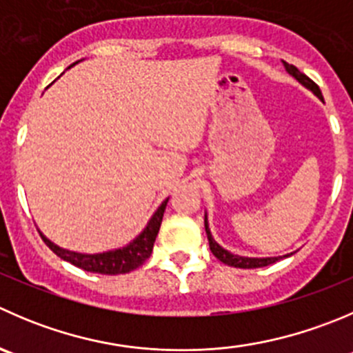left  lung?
I'll return each instance as SVG.
<instances>
[{"mask_svg":"<svg viewBox=\"0 0 353 353\" xmlns=\"http://www.w3.org/2000/svg\"><path fill=\"white\" fill-rule=\"evenodd\" d=\"M283 65H285L286 70L290 72V74L293 75V77L296 79L299 82H302L305 88H309L310 91H312L316 97H319L321 100H323V93H321L319 85L316 84V82L312 81L310 77H307L305 74H302V72L299 70V68L295 67V65L288 63V61H283ZM205 231H207V238H208V245H210V250L212 253H214L215 256H217L221 262L228 263V265H232V268H239V269H255V268H265V265H271V263L278 262L279 256H269V259H248V256H239V255H232L231 252H228V250H224L222 246H219L217 243H215V239L212 238L210 234V229H208V222H207V217H205Z\"/></svg>","mask_w":353,"mask_h":353,"instance_id":"obj_1","label":"left lung"}]
</instances>
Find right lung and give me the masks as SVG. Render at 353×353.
<instances>
[{"instance_id":"obj_1","label":"right lung","mask_w":353,"mask_h":353,"mask_svg":"<svg viewBox=\"0 0 353 353\" xmlns=\"http://www.w3.org/2000/svg\"><path fill=\"white\" fill-rule=\"evenodd\" d=\"M167 201H163L159 207V210L155 212L152 219H150L148 225L145 228V231L138 236L132 243H129L128 246L119 250H112V252L105 253H97V255H84V253H75L68 252V250L60 248L54 243H51L50 239L43 238V241L50 246V250L53 253H57L60 259L67 260L75 268H81L88 272H98V274H125V272H131L134 269H138L139 265L146 262L150 255H152L153 243H155L157 234H159L160 224H162L163 212H165Z\"/></svg>"}]
</instances>
